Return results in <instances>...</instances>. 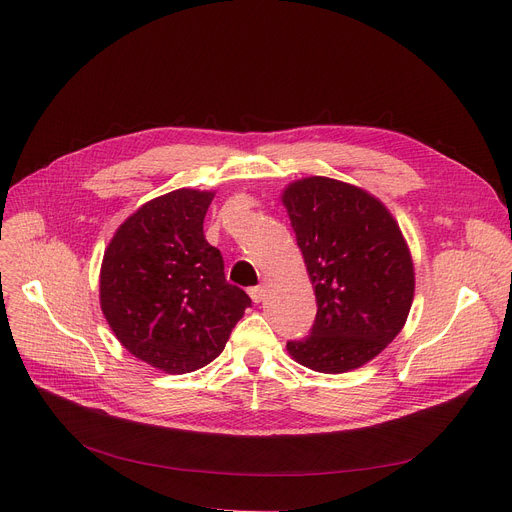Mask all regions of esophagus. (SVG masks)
<instances>
[{"label": "esophagus", "instance_id": "obj_1", "mask_svg": "<svg viewBox=\"0 0 512 512\" xmlns=\"http://www.w3.org/2000/svg\"><path fill=\"white\" fill-rule=\"evenodd\" d=\"M265 292H267V288L263 284L261 286H253V288H249V297H251L253 303H261L265 299Z\"/></svg>", "mask_w": 512, "mask_h": 512}]
</instances>
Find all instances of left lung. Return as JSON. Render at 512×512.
<instances>
[{
	"instance_id": "left-lung-1",
	"label": "left lung",
	"mask_w": 512,
	"mask_h": 512,
	"mask_svg": "<svg viewBox=\"0 0 512 512\" xmlns=\"http://www.w3.org/2000/svg\"><path fill=\"white\" fill-rule=\"evenodd\" d=\"M317 315L290 357L321 373H344L378 357L398 336L415 294L407 240L386 205L326 176L294 180L282 193Z\"/></svg>"
}]
</instances>
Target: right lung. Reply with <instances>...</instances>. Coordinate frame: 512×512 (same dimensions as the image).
Listing matches in <instances>:
<instances>
[{"mask_svg": "<svg viewBox=\"0 0 512 512\" xmlns=\"http://www.w3.org/2000/svg\"><path fill=\"white\" fill-rule=\"evenodd\" d=\"M211 201L195 188L147 201L116 230L101 263L99 301L112 332L128 353L172 375L218 357L251 307L205 240Z\"/></svg>", "mask_w": 512, "mask_h": 512, "instance_id": "1", "label": "right lung"}]
</instances>
